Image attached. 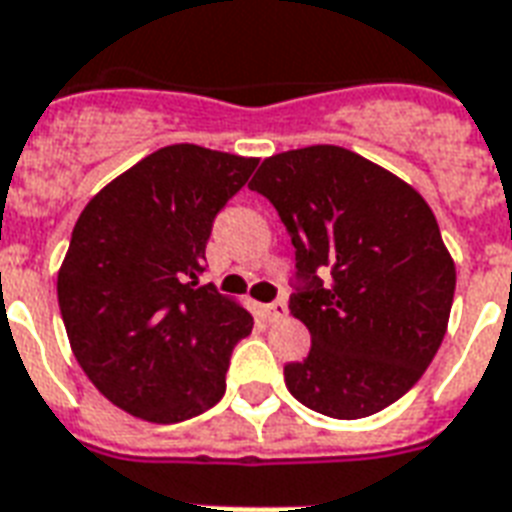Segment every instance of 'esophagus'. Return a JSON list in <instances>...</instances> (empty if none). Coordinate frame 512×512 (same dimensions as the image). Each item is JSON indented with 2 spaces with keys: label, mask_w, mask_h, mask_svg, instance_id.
Here are the masks:
<instances>
[{
  "label": "esophagus",
  "mask_w": 512,
  "mask_h": 512,
  "mask_svg": "<svg viewBox=\"0 0 512 512\" xmlns=\"http://www.w3.org/2000/svg\"><path fill=\"white\" fill-rule=\"evenodd\" d=\"M261 313L267 315V321H280V318L288 313L286 299L280 297V299H275V302H270V305H261Z\"/></svg>",
  "instance_id": "1"
}]
</instances>
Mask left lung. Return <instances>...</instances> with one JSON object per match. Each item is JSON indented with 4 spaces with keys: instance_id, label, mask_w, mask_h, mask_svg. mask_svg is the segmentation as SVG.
I'll return each instance as SVG.
<instances>
[{
    "instance_id": "1",
    "label": "left lung",
    "mask_w": 512,
    "mask_h": 512,
    "mask_svg": "<svg viewBox=\"0 0 512 512\" xmlns=\"http://www.w3.org/2000/svg\"><path fill=\"white\" fill-rule=\"evenodd\" d=\"M248 186L270 199L297 248L288 307L313 348L283 367L288 391L343 421L405 397L443 343L456 288L424 197L337 145L270 156Z\"/></svg>"
}]
</instances>
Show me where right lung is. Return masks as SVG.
<instances>
[{
    "instance_id": "obj_1",
    "label": "right lung",
    "mask_w": 512,
    "mask_h": 512,
    "mask_svg": "<svg viewBox=\"0 0 512 512\" xmlns=\"http://www.w3.org/2000/svg\"><path fill=\"white\" fill-rule=\"evenodd\" d=\"M259 159L167 145L107 183L80 213L59 270L75 359L115 407L178 424L226 391L251 313L199 286L215 215Z\"/></svg>"
}]
</instances>
